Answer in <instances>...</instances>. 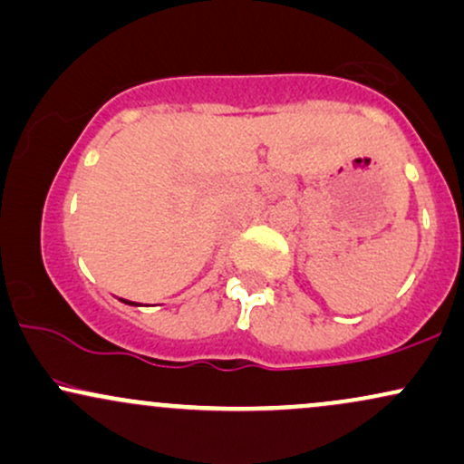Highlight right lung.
<instances>
[{"instance_id": "right-lung-1", "label": "right lung", "mask_w": 464, "mask_h": 464, "mask_svg": "<svg viewBox=\"0 0 464 464\" xmlns=\"http://www.w3.org/2000/svg\"><path fill=\"white\" fill-rule=\"evenodd\" d=\"M121 303H126V305H135V307H140L141 303H135V301H126V299H120Z\"/></svg>"}]
</instances>
